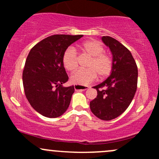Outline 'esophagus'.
I'll list each match as a JSON object with an SVG mask.
<instances>
[{"mask_svg":"<svg viewBox=\"0 0 159 159\" xmlns=\"http://www.w3.org/2000/svg\"><path fill=\"white\" fill-rule=\"evenodd\" d=\"M75 90H86L89 88L88 86H83V85H77L74 86Z\"/></svg>","mask_w":159,"mask_h":159,"instance_id":"obj_1","label":"esophagus"}]
</instances>
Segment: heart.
<instances>
[{
	"mask_svg": "<svg viewBox=\"0 0 159 159\" xmlns=\"http://www.w3.org/2000/svg\"><path fill=\"white\" fill-rule=\"evenodd\" d=\"M82 50L91 57L87 69H79L71 76V81L75 84L85 85L93 81L97 75L100 78H105L111 74L113 68L111 57L104 52V47L97 40L90 39L81 45ZM62 62L64 68L69 72H73L78 66V55L75 49L69 47L63 53Z\"/></svg>",
	"mask_w": 159,
	"mask_h": 159,
	"instance_id": "obj_1",
	"label": "heart"
}]
</instances>
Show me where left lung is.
<instances>
[{"mask_svg":"<svg viewBox=\"0 0 159 159\" xmlns=\"http://www.w3.org/2000/svg\"><path fill=\"white\" fill-rule=\"evenodd\" d=\"M103 43L110 48L113 55L111 75L95 86L97 96L90 102V110L102 120L115 119L132 102L138 85V66L132 53L111 36H102Z\"/></svg>","mask_w":159,"mask_h":159,"instance_id":"left-lung-1","label":"left lung"}]
</instances>
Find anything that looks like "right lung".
I'll use <instances>...</instances> for the list:
<instances>
[{"label":"right lung","instance_id":"obj_1","mask_svg":"<svg viewBox=\"0 0 159 159\" xmlns=\"http://www.w3.org/2000/svg\"><path fill=\"white\" fill-rule=\"evenodd\" d=\"M82 36H50L29 52L22 73L24 90L33 108L43 116L58 117L69 107L75 89L62 86L69 79L62 57L66 49Z\"/></svg>","mask_w":159,"mask_h":159}]
</instances>
